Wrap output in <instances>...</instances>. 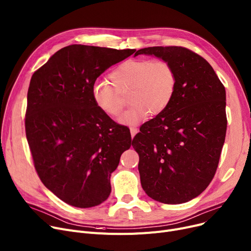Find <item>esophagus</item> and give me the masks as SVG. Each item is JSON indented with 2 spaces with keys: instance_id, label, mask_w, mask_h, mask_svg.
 <instances>
[{
  "instance_id": "esophagus-1",
  "label": "esophagus",
  "mask_w": 251,
  "mask_h": 251,
  "mask_svg": "<svg viewBox=\"0 0 251 251\" xmlns=\"http://www.w3.org/2000/svg\"><path fill=\"white\" fill-rule=\"evenodd\" d=\"M137 132H138L137 128H135V127H131L130 128V133H131V136H132V137H134Z\"/></svg>"
}]
</instances>
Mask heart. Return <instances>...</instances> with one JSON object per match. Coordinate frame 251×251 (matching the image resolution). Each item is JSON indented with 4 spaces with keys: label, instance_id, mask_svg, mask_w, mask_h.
Returning a JSON list of instances; mask_svg holds the SVG:
<instances>
[{
    "label": "heart",
    "instance_id": "heart-1",
    "mask_svg": "<svg viewBox=\"0 0 251 251\" xmlns=\"http://www.w3.org/2000/svg\"><path fill=\"white\" fill-rule=\"evenodd\" d=\"M112 84L97 81L91 97L97 108L110 117H117L123 110L119 94L129 90L127 100L131 105L120 118L127 125H136L149 114L163 113L175 95L177 78L172 65L163 60H127L111 72Z\"/></svg>",
    "mask_w": 251,
    "mask_h": 251
}]
</instances>
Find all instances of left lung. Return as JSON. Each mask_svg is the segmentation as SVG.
Instances as JSON below:
<instances>
[{"instance_id":"left-lung-1","label":"left lung","mask_w":251,"mask_h":251,"mask_svg":"<svg viewBox=\"0 0 251 251\" xmlns=\"http://www.w3.org/2000/svg\"><path fill=\"white\" fill-rule=\"evenodd\" d=\"M138 55L167 61L177 78L169 107L133 138L141 186L156 201L187 202L216 174L227 130L226 90L209 63L186 48L151 47Z\"/></svg>"}]
</instances>
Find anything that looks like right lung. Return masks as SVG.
I'll return each mask as SVG.
<instances>
[{"mask_svg": "<svg viewBox=\"0 0 251 251\" xmlns=\"http://www.w3.org/2000/svg\"><path fill=\"white\" fill-rule=\"evenodd\" d=\"M134 51L71 45L31 77L25 132L34 168L44 185L70 205L86 208L107 200L111 174L131 147L129 128L97 108L91 88Z\"/></svg>", "mask_w": 251, "mask_h": 251, "instance_id": "right-lung-1", "label": "right lung"}]
</instances>
